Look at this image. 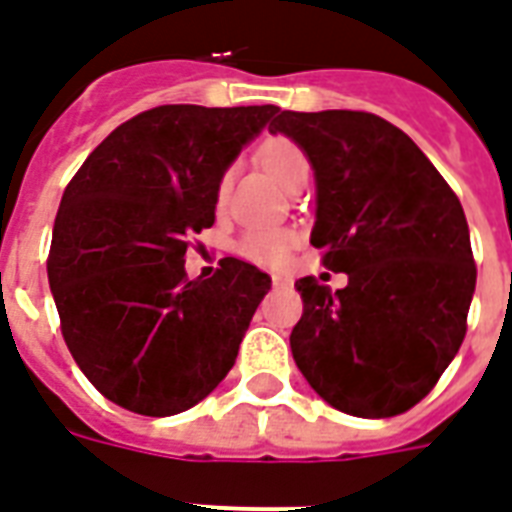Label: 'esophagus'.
<instances>
[{"instance_id": "1", "label": "esophagus", "mask_w": 512, "mask_h": 512, "mask_svg": "<svg viewBox=\"0 0 512 512\" xmlns=\"http://www.w3.org/2000/svg\"><path fill=\"white\" fill-rule=\"evenodd\" d=\"M284 284H290V279H284V276H273V287H284Z\"/></svg>"}]
</instances>
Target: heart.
<instances>
[{"instance_id": "b5f03b06", "label": "heart", "mask_w": 512, "mask_h": 512, "mask_svg": "<svg viewBox=\"0 0 512 512\" xmlns=\"http://www.w3.org/2000/svg\"><path fill=\"white\" fill-rule=\"evenodd\" d=\"M257 158H260V166H263L284 190H290V193L300 185V182H306L308 179L306 155H303V150H300L295 142H290V139H282V136L268 139V142L260 147V152H257ZM228 187L230 171H225L220 179V185H217V201H225ZM290 247V233H282V230H252V233H247V236L241 239L239 252L260 265H276L287 257Z\"/></svg>"}]
</instances>
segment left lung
I'll return each mask as SVG.
<instances>
[{
    "instance_id": "8db88e82",
    "label": "left lung",
    "mask_w": 512,
    "mask_h": 512,
    "mask_svg": "<svg viewBox=\"0 0 512 512\" xmlns=\"http://www.w3.org/2000/svg\"><path fill=\"white\" fill-rule=\"evenodd\" d=\"M271 134L306 152L317 182L311 244L346 273L330 290L295 282V365L325 403L362 419L429 395L464 341L475 260L462 204L408 134L351 109L287 112Z\"/></svg>"
}]
</instances>
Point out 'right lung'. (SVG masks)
Returning a JSON list of instances; mask_svg holds the SVG:
<instances>
[{"instance_id":"obj_1","label":"right lung","mask_w":512,"mask_h":512,"mask_svg":"<svg viewBox=\"0 0 512 512\" xmlns=\"http://www.w3.org/2000/svg\"><path fill=\"white\" fill-rule=\"evenodd\" d=\"M279 107L166 104L117 126L66 185L48 257L61 333L101 395L142 416L201 403L236 362L271 276L225 257L190 282L187 241Z\"/></svg>"}]
</instances>
